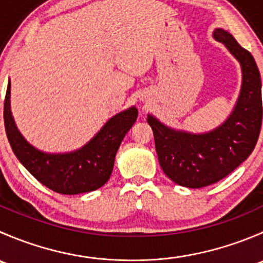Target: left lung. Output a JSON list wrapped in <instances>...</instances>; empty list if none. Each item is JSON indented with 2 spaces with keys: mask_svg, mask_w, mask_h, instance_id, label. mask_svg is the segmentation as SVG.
<instances>
[{
  "mask_svg": "<svg viewBox=\"0 0 263 263\" xmlns=\"http://www.w3.org/2000/svg\"><path fill=\"white\" fill-rule=\"evenodd\" d=\"M214 38L242 65V90L228 121L213 132L191 135L168 128L153 116L147 118L161 169L177 184L190 188L213 184L232 173L251 155L261 131V76L253 55L222 29L214 31Z\"/></svg>",
  "mask_w": 263,
  "mask_h": 263,
  "instance_id": "left-lung-1",
  "label": "left lung"
}]
</instances>
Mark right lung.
<instances>
[{
    "label": "right lung",
    "instance_id": "right-lung-1",
    "mask_svg": "<svg viewBox=\"0 0 263 263\" xmlns=\"http://www.w3.org/2000/svg\"><path fill=\"white\" fill-rule=\"evenodd\" d=\"M10 82L4 103V119L12 151L42 184L62 195L90 192L107 183L112 174L117 150L136 122L135 107L110 118L97 136L80 150L50 155L28 144L17 131L10 110Z\"/></svg>",
    "mask_w": 263,
    "mask_h": 263
}]
</instances>
